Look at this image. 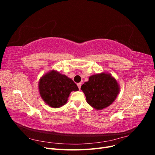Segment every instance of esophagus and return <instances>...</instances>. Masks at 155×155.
<instances>
[{"instance_id":"34e87169","label":"esophagus","mask_w":155,"mask_h":155,"mask_svg":"<svg viewBox=\"0 0 155 155\" xmlns=\"http://www.w3.org/2000/svg\"><path fill=\"white\" fill-rule=\"evenodd\" d=\"M77 85H78V88H79V90H80V89H81V83H78V84H77Z\"/></svg>"}]
</instances>
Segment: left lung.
Returning <instances> with one entry per match:
<instances>
[{"mask_svg":"<svg viewBox=\"0 0 155 155\" xmlns=\"http://www.w3.org/2000/svg\"><path fill=\"white\" fill-rule=\"evenodd\" d=\"M81 89L86 96L87 102L97 110L110 106L115 101L120 91L116 79L107 72L91 76Z\"/></svg>","mask_w":155,"mask_h":155,"instance_id":"1","label":"left lung"}]
</instances>
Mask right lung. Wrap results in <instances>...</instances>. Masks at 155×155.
<instances>
[{"mask_svg":"<svg viewBox=\"0 0 155 155\" xmlns=\"http://www.w3.org/2000/svg\"><path fill=\"white\" fill-rule=\"evenodd\" d=\"M38 88L43 100L55 109L66 104L71 92L79 90L72 79L55 70H50L40 78Z\"/></svg>","mask_w":155,"mask_h":155,"instance_id":"right-lung-1","label":"right lung"}]
</instances>
